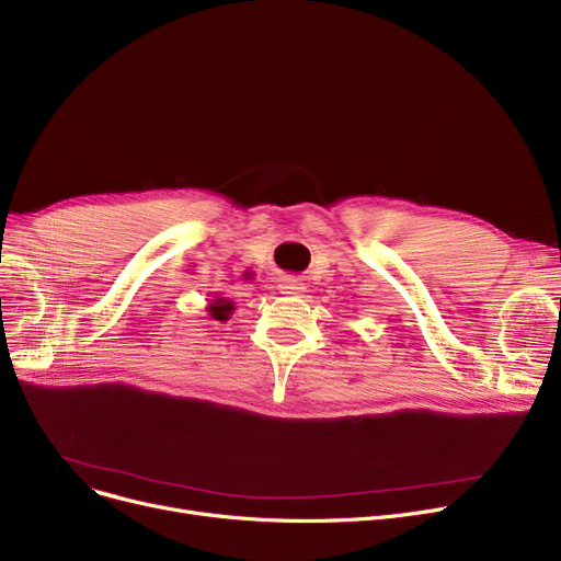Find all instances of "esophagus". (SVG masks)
I'll return each mask as SVG.
<instances>
[{"mask_svg": "<svg viewBox=\"0 0 561 561\" xmlns=\"http://www.w3.org/2000/svg\"><path fill=\"white\" fill-rule=\"evenodd\" d=\"M279 290L286 293V296H298V293L302 290V284L296 282V279H284V282L279 284Z\"/></svg>", "mask_w": 561, "mask_h": 561, "instance_id": "obj_1", "label": "esophagus"}]
</instances>
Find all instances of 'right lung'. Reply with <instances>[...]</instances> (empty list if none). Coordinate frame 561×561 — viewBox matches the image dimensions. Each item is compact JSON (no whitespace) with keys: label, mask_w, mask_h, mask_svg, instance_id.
Segmentation results:
<instances>
[{"label":"right lung","mask_w":561,"mask_h":561,"mask_svg":"<svg viewBox=\"0 0 561 561\" xmlns=\"http://www.w3.org/2000/svg\"><path fill=\"white\" fill-rule=\"evenodd\" d=\"M211 316L216 320H227L229 318V311H233V305L229 300H216L211 307Z\"/></svg>","instance_id":"right-lung-1"}]
</instances>
